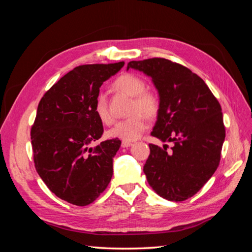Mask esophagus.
I'll return each mask as SVG.
<instances>
[{
    "instance_id": "esophagus-1",
    "label": "esophagus",
    "mask_w": 252,
    "mask_h": 252,
    "mask_svg": "<svg viewBox=\"0 0 252 252\" xmlns=\"http://www.w3.org/2000/svg\"><path fill=\"white\" fill-rule=\"evenodd\" d=\"M132 144L133 143H131V142H127V141H122V148H129V146H132Z\"/></svg>"
}]
</instances>
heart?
<instances>
[{
	"label": "heart",
	"instance_id": "obj_1",
	"mask_svg": "<svg viewBox=\"0 0 252 252\" xmlns=\"http://www.w3.org/2000/svg\"><path fill=\"white\" fill-rule=\"evenodd\" d=\"M116 88L132 97L130 113L126 119L118 121L113 127L108 131L110 138H117L123 141H135L148 129V120L143 114L153 117L158 110V99L154 94L145 90V81L139 76L126 74L114 82ZM94 111L95 116L104 125H111L113 116L108 107L107 95L100 93L95 98ZM142 112L144 113H141Z\"/></svg>",
	"mask_w": 252,
	"mask_h": 252
}]
</instances>
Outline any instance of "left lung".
<instances>
[{"label":"left lung","instance_id":"obj_1","mask_svg":"<svg viewBox=\"0 0 252 252\" xmlns=\"http://www.w3.org/2000/svg\"><path fill=\"white\" fill-rule=\"evenodd\" d=\"M130 68L152 78L159 98L152 134L163 148L149 144L143 172L161 197L183 202L213 176L220 161L226 131L221 107L205 81L189 68L165 58L130 62Z\"/></svg>","mask_w":252,"mask_h":252}]
</instances>
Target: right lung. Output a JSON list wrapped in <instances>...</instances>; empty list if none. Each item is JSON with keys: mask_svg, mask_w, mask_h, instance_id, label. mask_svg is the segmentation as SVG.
<instances>
[{"mask_svg": "<svg viewBox=\"0 0 252 252\" xmlns=\"http://www.w3.org/2000/svg\"><path fill=\"white\" fill-rule=\"evenodd\" d=\"M125 63L78 66L40 99L31 130L36 171L50 191L77 206L89 205L107 189L121 141H103L102 122L94 111L103 81Z\"/></svg>", "mask_w": 252, "mask_h": 252, "instance_id": "right-lung-1", "label": "right lung"}]
</instances>
